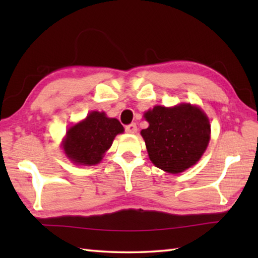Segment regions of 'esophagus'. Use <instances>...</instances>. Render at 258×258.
<instances>
[{
	"label": "esophagus",
	"mask_w": 258,
	"mask_h": 258,
	"mask_svg": "<svg viewBox=\"0 0 258 258\" xmlns=\"http://www.w3.org/2000/svg\"><path fill=\"white\" fill-rule=\"evenodd\" d=\"M125 131L127 133H130V134H134V133H137L138 127H137V125H135L134 123H132V124L125 126Z\"/></svg>",
	"instance_id": "1"
}]
</instances>
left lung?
Here are the masks:
<instances>
[{"instance_id": "8db88e82", "label": "left lung", "mask_w": 258, "mask_h": 258, "mask_svg": "<svg viewBox=\"0 0 258 258\" xmlns=\"http://www.w3.org/2000/svg\"><path fill=\"white\" fill-rule=\"evenodd\" d=\"M149 127L141 131L150 160L157 167L177 174L191 167L206 150L211 125L202 109L189 103L146 112Z\"/></svg>"}]
</instances>
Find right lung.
I'll return each mask as SVG.
<instances>
[{"mask_svg":"<svg viewBox=\"0 0 258 258\" xmlns=\"http://www.w3.org/2000/svg\"><path fill=\"white\" fill-rule=\"evenodd\" d=\"M123 132L124 127L116 118H108L104 112L92 111L68 130L63 150L74 163L95 165L110 148L116 135Z\"/></svg>","mask_w":258,"mask_h":258,"instance_id":"add662e5","label":"right lung"}]
</instances>
